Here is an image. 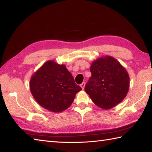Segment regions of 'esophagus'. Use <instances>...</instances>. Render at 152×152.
<instances>
[{"mask_svg": "<svg viewBox=\"0 0 152 152\" xmlns=\"http://www.w3.org/2000/svg\"><path fill=\"white\" fill-rule=\"evenodd\" d=\"M85 85H86V82H82L81 84H80V86H81V88L83 89V90H84V87H85Z\"/></svg>", "mask_w": 152, "mask_h": 152, "instance_id": "esophagus-1", "label": "esophagus"}]
</instances>
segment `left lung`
Instances as JSON below:
<instances>
[{
	"mask_svg": "<svg viewBox=\"0 0 152 152\" xmlns=\"http://www.w3.org/2000/svg\"><path fill=\"white\" fill-rule=\"evenodd\" d=\"M90 72L91 76L84 89L98 107L111 109L126 97L129 76L116 59L109 56L98 58L92 63Z\"/></svg>",
	"mask_w": 152,
	"mask_h": 152,
	"instance_id": "left-lung-1",
	"label": "left lung"
}]
</instances>
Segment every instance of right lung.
Returning <instances> with one entry per match:
<instances>
[{"label": "right lung", "instance_id": "add662e5", "mask_svg": "<svg viewBox=\"0 0 152 152\" xmlns=\"http://www.w3.org/2000/svg\"><path fill=\"white\" fill-rule=\"evenodd\" d=\"M82 90L64 65L47 61L30 80V90L36 102L53 112L69 107L76 94Z\"/></svg>", "mask_w": 152, "mask_h": 152}]
</instances>
